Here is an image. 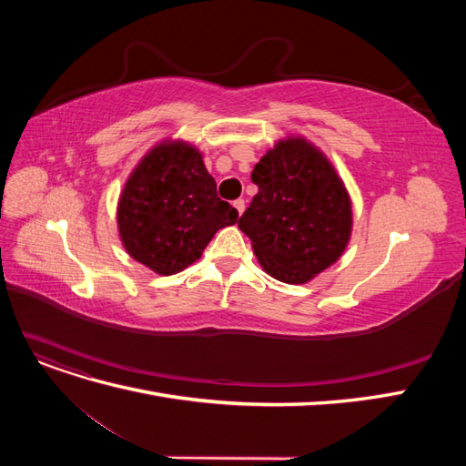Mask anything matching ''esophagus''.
<instances>
[{"instance_id": "esophagus-1", "label": "esophagus", "mask_w": 466, "mask_h": 466, "mask_svg": "<svg viewBox=\"0 0 466 466\" xmlns=\"http://www.w3.org/2000/svg\"><path fill=\"white\" fill-rule=\"evenodd\" d=\"M233 206H235V209H237V214L243 216V211H245V200H235Z\"/></svg>"}]
</instances>
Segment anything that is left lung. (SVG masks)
<instances>
[{
    "instance_id": "obj_1",
    "label": "left lung",
    "mask_w": 466,
    "mask_h": 466,
    "mask_svg": "<svg viewBox=\"0 0 466 466\" xmlns=\"http://www.w3.org/2000/svg\"><path fill=\"white\" fill-rule=\"evenodd\" d=\"M258 194L238 219L266 274L307 284L346 250L354 214L334 165L303 136L278 139L252 168Z\"/></svg>"
}]
</instances>
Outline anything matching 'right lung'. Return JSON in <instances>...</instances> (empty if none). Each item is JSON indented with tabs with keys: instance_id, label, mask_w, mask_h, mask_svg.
Here are the masks:
<instances>
[{
	"instance_id": "obj_1",
	"label": "right lung",
	"mask_w": 466,
	"mask_h": 466,
	"mask_svg": "<svg viewBox=\"0 0 466 466\" xmlns=\"http://www.w3.org/2000/svg\"><path fill=\"white\" fill-rule=\"evenodd\" d=\"M237 218V209L218 198L200 149L182 139H163L139 159L116 206L126 252L159 276L194 264Z\"/></svg>"
}]
</instances>
